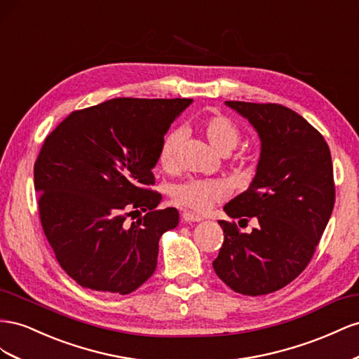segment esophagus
Here are the masks:
<instances>
[{"label": "esophagus", "mask_w": 359, "mask_h": 359, "mask_svg": "<svg viewBox=\"0 0 359 359\" xmlns=\"http://www.w3.org/2000/svg\"><path fill=\"white\" fill-rule=\"evenodd\" d=\"M201 219L203 218L198 217V215H196V213H191V212H183L182 213V221L183 222H198Z\"/></svg>", "instance_id": "1"}]
</instances>
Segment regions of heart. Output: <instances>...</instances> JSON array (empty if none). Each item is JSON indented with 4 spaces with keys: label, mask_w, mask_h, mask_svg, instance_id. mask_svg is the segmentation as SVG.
<instances>
[{
    "label": "heart",
    "mask_w": 359,
    "mask_h": 359,
    "mask_svg": "<svg viewBox=\"0 0 359 359\" xmlns=\"http://www.w3.org/2000/svg\"><path fill=\"white\" fill-rule=\"evenodd\" d=\"M198 129L206 137L209 144L222 155H227L239 144L242 132L236 121L222 114H213L204 117ZM182 132L171 130L162 140L158 161L163 171L172 172L179 167V146L182 142ZM225 196L224 183L218 180H198L191 179L176 183L171 188V198L182 208L194 212H206L215 203Z\"/></svg>",
    "instance_id": "obj_1"
}]
</instances>
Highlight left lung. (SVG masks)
I'll use <instances>...</instances> for the list:
<instances>
[{
    "label": "left lung",
    "instance_id": "8db88e82",
    "mask_svg": "<svg viewBox=\"0 0 359 359\" xmlns=\"http://www.w3.org/2000/svg\"><path fill=\"white\" fill-rule=\"evenodd\" d=\"M262 141L250 188L224 206L230 218L257 229L239 231L218 221L224 242L213 269L231 290L268 294L292 283L310 263L335 203L331 151L325 138L298 112L278 104L227 100Z\"/></svg>",
    "mask_w": 359,
    "mask_h": 359
}]
</instances>
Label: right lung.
Segmentation results:
<instances>
[{
  "label": "right lung",
  "instance_id": "right-lung-1",
  "mask_svg": "<svg viewBox=\"0 0 359 359\" xmlns=\"http://www.w3.org/2000/svg\"><path fill=\"white\" fill-rule=\"evenodd\" d=\"M192 99L117 97L74 111L46 137L34 163L45 236L83 287L128 294L156 269L159 239L177 227L153 168L163 135ZM146 211L134 223L127 218Z\"/></svg>",
  "mask_w": 359,
  "mask_h": 359
}]
</instances>
